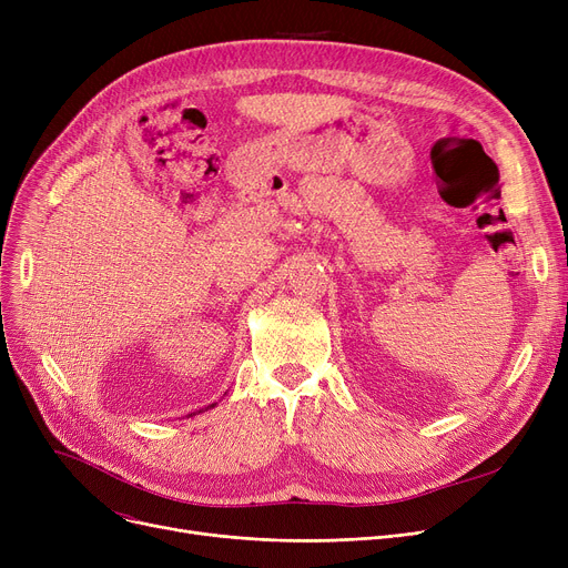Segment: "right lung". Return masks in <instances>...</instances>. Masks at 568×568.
Masks as SVG:
<instances>
[{
	"label": "right lung",
	"mask_w": 568,
	"mask_h": 568,
	"mask_svg": "<svg viewBox=\"0 0 568 568\" xmlns=\"http://www.w3.org/2000/svg\"><path fill=\"white\" fill-rule=\"evenodd\" d=\"M225 396H227V392H225ZM212 407H216V403H212V405H206L204 409H212ZM204 409H197V412H191V414H186V419H189V416H195V414H200V412H204Z\"/></svg>",
	"instance_id": "add662e5"
}]
</instances>
